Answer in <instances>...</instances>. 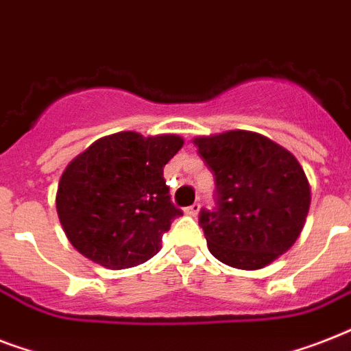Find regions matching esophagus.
I'll list each match as a JSON object with an SVG mask.
<instances>
[{
  "label": "esophagus",
  "mask_w": 351,
  "mask_h": 351,
  "mask_svg": "<svg viewBox=\"0 0 351 351\" xmlns=\"http://www.w3.org/2000/svg\"><path fill=\"white\" fill-rule=\"evenodd\" d=\"M198 211H200V204H193V206L186 208V215H189V217H197Z\"/></svg>",
  "instance_id": "obj_1"
}]
</instances>
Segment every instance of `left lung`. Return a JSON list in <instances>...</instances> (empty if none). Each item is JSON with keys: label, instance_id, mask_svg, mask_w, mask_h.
Returning a JSON list of instances; mask_svg holds the SVG:
<instances>
[{"label": "left lung", "instance_id": "obj_1", "mask_svg": "<svg viewBox=\"0 0 351 351\" xmlns=\"http://www.w3.org/2000/svg\"><path fill=\"white\" fill-rule=\"evenodd\" d=\"M217 180L219 208L202 211L208 247L237 269H261L299 239L310 211V182L288 149L253 131L197 136Z\"/></svg>", "mask_w": 351, "mask_h": 351}]
</instances>
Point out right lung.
<instances>
[{
  "label": "right lung",
  "instance_id": "right-lung-1",
  "mask_svg": "<svg viewBox=\"0 0 351 351\" xmlns=\"http://www.w3.org/2000/svg\"><path fill=\"white\" fill-rule=\"evenodd\" d=\"M184 145L178 134L121 131L98 138L69 162L56 211L69 242L89 261L123 269L149 261L182 211L173 206L164 167Z\"/></svg>",
  "mask_w": 351,
  "mask_h": 351
}]
</instances>
